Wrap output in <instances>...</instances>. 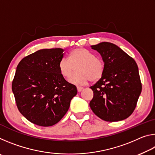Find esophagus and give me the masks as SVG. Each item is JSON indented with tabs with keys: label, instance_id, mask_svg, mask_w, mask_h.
I'll return each mask as SVG.
<instances>
[{
	"label": "esophagus",
	"instance_id": "esophagus-1",
	"mask_svg": "<svg viewBox=\"0 0 155 155\" xmlns=\"http://www.w3.org/2000/svg\"><path fill=\"white\" fill-rule=\"evenodd\" d=\"M83 90V87H79V86H78L77 87V91H78V92H80V91H81Z\"/></svg>",
	"mask_w": 155,
	"mask_h": 155
}]
</instances>
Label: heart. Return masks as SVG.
<instances>
[{"label": "heart", "instance_id": "1", "mask_svg": "<svg viewBox=\"0 0 155 155\" xmlns=\"http://www.w3.org/2000/svg\"><path fill=\"white\" fill-rule=\"evenodd\" d=\"M77 72L71 77L74 68ZM59 74L64 78H70L69 82L75 85H84L90 80L98 81L104 72V63L101 57H97L84 48H75L70 52L69 57L60 59L58 64Z\"/></svg>", "mask_w": 155, "mask_h": 155}]
</instances>
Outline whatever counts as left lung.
Returning <instances> with one entry per match:
<instances>
[{
  "label": "left lung",
  "mask_w": 155,
  "mask_h": 155,
  "mask_svg": "<svg viewBox=\"0 0 155 155\" xmlns=\"http://www.w3.org/2000/svg\"><path fill=\"white\" fill-rule=\"evenodd\" d=\"M103 57L104 72L91 86L94 92L90 103L92 111L107 122H117L133 114L141 92L137 65L132 57L110 42L91 46Z\"/></svg>",
  "instance_id": "left-lung-1"
}]
</instances>
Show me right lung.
<instances>
[{
	"instance_id": "right-lung-1",
	"label": "right lung",
	"mask_w": 155,
	"mask_h": 155,
	"mask_svg": "<svg viewBox=\"0 0 155 155\" xmlns=\"http://www.w3.org/2000/svg\"><path fill=\"white\" fill-rule=\"evenodd\" d=\"M61 48L42 49L23 58L12 81V91L21 114L41 127L57 124L66 114L77 87L59 74Z\"/></svg>"
}]
</instances>
